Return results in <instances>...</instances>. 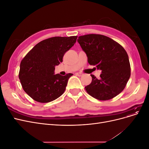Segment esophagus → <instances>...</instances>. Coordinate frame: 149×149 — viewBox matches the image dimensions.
<instances>
[{"instance_id":"obj_1","label":"esophagus","mask_w":149,"mask_h":149,"mask_svg":"<svg viewBox=\"0 0 149 149\" xmlns=\"http://www.w3.org/2000/svg\"><path fill=\"white\" fill-rule=\"evenodd\" d=\"M75 74H76V76H81L83 75V74L81 73H76Z\"/></svg>"}]
</instances>
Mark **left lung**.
<instances>
[{"label": "left lung", "mask_w": 149, "mask_h": 149, "mask_svg": "<svg viewBox=\"0 0 149 149\" xmlns=\"http://www.w3.org/2000/svg\"><path fill=\"white\" fill-rule=\"evenodd\" d=\"M78 42L88 57L90 65L101 70L100 78L93 74L91 83L85 89L90 96L101 101L111 100L123 91L130 76V65L125 49L106 36L88 34Z\"/></svg>", "instance_id": "8db88e82"}]
</instances>
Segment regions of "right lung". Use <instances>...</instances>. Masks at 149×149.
<instances>
[{
	"instance_id": "obj_1",
	"label": "right lung",
	"mask_w": 149,
	"mask_h": 149,
	"mask_svg": "<svg viewBox=\"0 0 149 149\" xmlns=\"http://www.w3.org/2000/svg\"><path fill=\"white\" fill-rule=\"evenodd\" d=\"M77 37H54L42 40L22 59L19 78L24 91L33 100L49 102L63 94L72 74H55V66L63 61Z\"/></svg>"
}]
</instances>
